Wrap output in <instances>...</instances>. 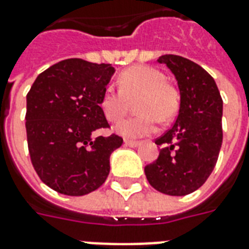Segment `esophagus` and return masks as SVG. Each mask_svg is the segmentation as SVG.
<instances>
[{"mask_svg":"<svg viewBox=\"0 0 249 249\" xmlns=\"http://www.w3.org/2000/svg\"><path fill=\"white\" fill-rule=\"evenodd\" d=\"M124 143L126 146H129V147H137V146L140 145V142H138V141H132V140H125Z\"/></svg>","mask_w":249,"mask_h":249,"instance_id":"1","label":"esophagus"}]
</instances>
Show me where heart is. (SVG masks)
I'll use <instances>...</instances> for the list:
<instances>
[{
	"label": "heart",
	"mask_w": 249,
	"mask_h": 249,
	"mask_svg": "<svg viewBox=\"0 0 249 249\" xmlns=\"http://www.w3.org/2000/svg\"><path fill=\"white\" fill-rule=\"evenodd\" d=\"M138 98L136 109L140 115L121 120L115 132L125 138H140L155 132L158 121L172 120L179 111V92L164 81V74L157 68L132 66L119 75V89H104L100 108L108 121H119L129 109V102Z\"/></svg>",
	"instance_id": "1"
}]
</instances>
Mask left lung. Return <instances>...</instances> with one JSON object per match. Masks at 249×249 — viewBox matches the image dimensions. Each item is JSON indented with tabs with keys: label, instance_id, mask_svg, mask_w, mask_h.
<instances>
[{
	"label": "left lung",
	"instance_id": "8db88e82",
	"mask_svg": "<svg viewBox=\"0 0 249 249\" xmlns=\"http://www.w3.org/2000/svg\"><path fill=\"white\" fill-rule=\"evenodd\" d=\"M178 81L180 108L170 130L155 140L162 146L157 160L145 167L150 185L170 196L195 192L208 180L222 146V102L213 77L196 62L176 54H164Z\"/></svg>",
	"mask_w": 249,
	"mask_h": 249
}]
</instances>
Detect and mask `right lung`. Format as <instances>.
I'll list each match as a JSON object with an SVG mask.
<instances>
[{
    "label": "right lung",
    "instance_id": "1",
    "mask_svg": "<svg viewBox=\"0 0 249 249\" xmlns=\"http://www.w3.org/2000/svg\"><path fill=\"white\" fill-rule=\"evenodd\" d=\"M115 68L82 58L57 62L37 75L27 94L26 132L32 166L49 188L83 196L106 181L109 157L123 138H92L108 128L100 108Z\"/></svg>",
    "mask_w": 249,
    "mask_h": 249
}]
</instances>
